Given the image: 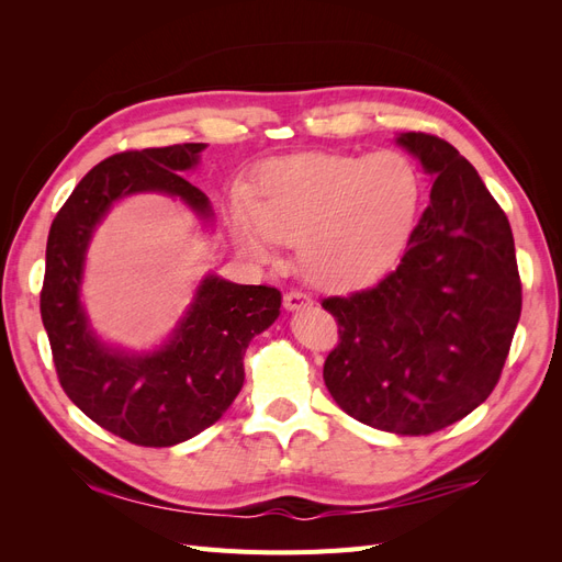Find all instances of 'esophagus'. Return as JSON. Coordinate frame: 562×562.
<instances>
[{
  "instance_id": "obj_1",
  "label": "esophagus",
  "mask_w": 562,
  "mask_h": 562,
  "mask_svg": "<svg viewBox=\"0 0 562 562\" xmlns=\"http://www.w3.org/2000/svg\"><path fill=\"white\" fill-rule=\"evenodd\" d=\"M310 304H312V297L307 293H302V291H288L283 295V307L288 312H297L302 307H310Z\"/></svg>"
}]
</instances>
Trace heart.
<instances>
[{"label": "heart", "mask_w": 562, "mask_h": 562, "mask_svg": "<svg viewBox=\"0 0 562 562\" xmlns=\"http://www.w3.org/2000/svg\"><path fill=\"white\" fill-rule=\"evenodd\" d=\"M419 196V168L401 149L295 155L262 166L252 199L234 196L232 227L255 255H267L277 239H297L304 279L351 288L396 262Z\"/></svg>", "instance_id": "1"}]
</instances>
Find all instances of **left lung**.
<instances>
[{"label":"left lung","instance_id":"left-lung-1","mask_svg":"<svg viewBox=\"0 0 562 562\" xmlns=\"http://www.w3.org/2000/svg\"><path fill=\"white\" fill-rule=\"evenodd\" d=\"M398 145L434 176L431 201L396 269L323 297L339 335L323 380L368 427L429 436L497 386L522 288L512 225L475 168L438 135L401 133Z\"/></svg>","mask_w":562,"mask_h":562}]
</instances>
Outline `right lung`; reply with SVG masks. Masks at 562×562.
<instances>
[{
  "instance_id": "right-lung-1",
  "label": "right lung",
  "mask_w": 562,
  "mask_h": 562,
  "mask_svg": "<svg viewBox=\"0 0 562 562\" xmlns=\"http://www.w3.org/2000/svg\"><path fill=\"white\" fill-rule=\"evenodd\" d=\"M203 147L182 143L108 157L81 178L48 232L40 310L60 386L83 415L133 446H176L223 417L244 386L248 342L277 321L281 307L277 288L211 274L155 353L112 351L89 328L79 285L95 225L116 199L135 192L180 196L209 220V196L182 178Z\"/></svg>"
}]
</instances>
